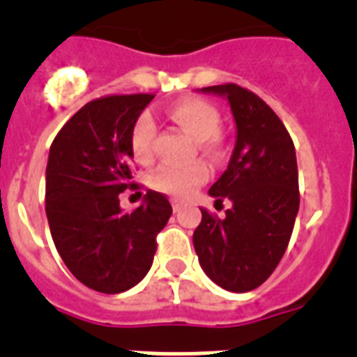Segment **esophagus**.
<instances>
[{
	"instance_id": "obj_1",
	"label": "esophagus",
	"mask_w": 357,
	"mask_h": 357,
	"mask_svg": "<svg viewBox=\"0 0 357 357\" xmlns=\"http://www.w3.org/2000/svg\"><path fill=\"white\" fill-rule=\"evenodd\" d=\"M172 207H173V211H181L182 209V202H178V200H172Z\"/></svg>"
}]
</instances>
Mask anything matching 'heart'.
Segmentation results:
<instances>
[{"instance_id": "1", "label": "heart", "mask_w": 357, "mask_h": 357, "mask_svg": "<svg viewBox=\"0 0 357 357\" xmlns=\"http://www.w3.org/2000/svg\"><path fill=\"white\" fill-rule=\"evenodd\" d=\"M168 116L178 127L184 128L202 146H211L216 139L222 118L213 103L202 98H184L173 103L168 109ZM157 134V125L153 116L144 110L135 118L130 128V151L135 160L148 162L153 155V139ZM209 172L204 162H193L188 166H172L164 164L150 178L151 188L160 193L184 198L193 193L198 185L207 181Z\"/></svg>"}]
</instances>
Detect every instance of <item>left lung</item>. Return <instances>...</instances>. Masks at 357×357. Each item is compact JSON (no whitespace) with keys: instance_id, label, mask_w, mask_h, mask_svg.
<instances>
[{"instance_id":"1","label":"left lung","mask_w":357,"mask_h":357,"mask_svg":"<svg viewBox=\"0 0 357 357\" xmlns=\"http://www.w3.org/2000/svg\"><path fill=\"white\" fill-rule=\"evenodd\" d=\"M229 102L236 144L229 166L211 185L216 204L229 200L225 218L202 211L193 234L202 270L227 291L261 286L282 259L298 213V169L288 130L257 94L236 84L200 89Z\"/></svg>"}]
</instances>
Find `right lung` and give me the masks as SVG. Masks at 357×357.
Segmentation results:
<instances>
[{
	"label": "right lung",
	"instance_id": "obj_1",
	"mask_svg": "<svg viewBox=\"0 0 357 357\" xmlns=\"http://www.w3.org/2000/svg\"><path fill=\"white\" fill-rule=\"evenodd\" d=\"M153 94H114L89 102L50 148L46 216L56 250L87 288L114 295L139 284L153 263L155 236L172 206L148 189L132 213L119 193L132 184L130 128Z\"/></svg>",
	"mask_w": 357,
	"mask_h": 357
}]
</instances>
